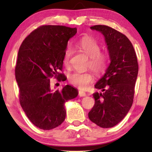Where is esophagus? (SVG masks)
<instances>
[{
	"label": "esophagus",
	"instance_id": "esophagus-1",
	"mask_svg": "<svg viewBox=\"0 0 152 152\" xmlns=\"http://www.w3.org/2000/svg\"><path fill=\"white\" fill-rule=\"evenodd\" d=\"M86 93L84 92V91H79V95H80V97H84L86 96Z\"/></svg>",
	"mask_w": 152,
	"mask_h": 152
}]
</instances>
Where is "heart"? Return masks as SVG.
I'll return each mask as SVG.
<instances>
[{"label": "heart", "mask_w": 152, "mask_h": 152, "mask_svg": "<svg viewBox=\"0 0 152 152\" xmlns=\"http://www.w3.org/2000/svg\"><path fill=\"white\" fill-rule=\"evenodd\" d=\"M77 47L82 53L89 57L88 67L93 70L97 76L102 75L109 66V56L106 53L101 52V46L95 39L85 38L77 43ZM72 51L70 48L66 49L64 55V64L68 67L70 64V58ZM70 83L80 89H85L93 83L94 77L91 72L76 71L70 73L68 76Z\"/></svg>", "instance_id": "1"}]
</instances>
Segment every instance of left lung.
Listing matches in <instances>:
<instances>
[{
  "label": "left lung",
  "mask_w": 152,
  "mask_h": 152,
  "mask_svg": "<svg viewBox=\"0 0 152 152\" xmlns=\"http://www.w3.org/2000/svg\"><path fill=\"white\" fill-rule=\"evenodd\" d=\"M91 29L105 37L111 63L95 85V104L88 113L91 121L102 128H111L122 121L134 102L138 64L134 46L127 37L111 27L97 25Z\"/></svg>",
  "instance_id": "obj_1"
}]
</instances>
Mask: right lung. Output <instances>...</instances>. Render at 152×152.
I'll return each instance as SVG.
<instances>
[{"instance_id": "right-lung-1", "label": "right lung", "mask_w": 152, "mask_h": 152, "mask_svg": "<svg viewBox=\"0 0 152 152\" xmlns=\"http://www.w3.org/2000/svg\"><path fill=\"white\" fill-rule=\"evenodd\" d=\"M77 28L63 26H41L32 31L18 50L15 77L19 86V102L28 119L37 127L50 130L66 118L64 104L78 95L66 85L53 91L50 78L64 80L62 70L68 41Z\"/></svg>"}]
</instances>
